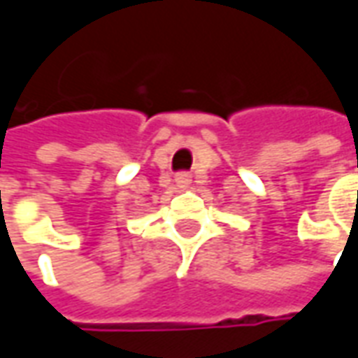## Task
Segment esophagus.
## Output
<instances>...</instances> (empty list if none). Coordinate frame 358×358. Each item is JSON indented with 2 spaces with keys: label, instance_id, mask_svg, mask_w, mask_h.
<instances>
[{
  "label": "esophagus",
  "instance_id": "34e87169",
  "mask_svg": "<svg viewBox=\"0 0 358 358\" xmlns=\"http://www.w3.org/2000/svg\"><path fill=\"white\" fill-rule=\"evenodd\" d=\"M175 183H177V187H179V189H187V187L191 185V175L179 173L177 177H175Z\"/></svg>",
  "mask_w": 358,
  "mask_h": 358
}]
</instances>
